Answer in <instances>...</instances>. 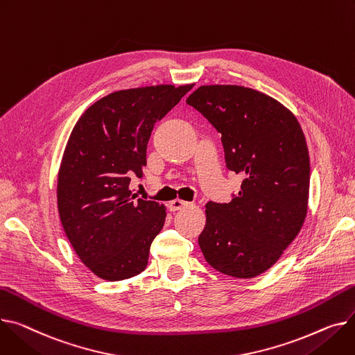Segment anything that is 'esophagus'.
I'll return each mask as SVG.
<instances>
[{
  "mask_svg": "<svg viewBox=\"0 0 355 355\" xmlns=\"http://www.w3.org/2000/svg\"><path fill=\"white\" fill-rule=\"evenodd\" d=\"M188 205V202L187 201H182V200H173L170 204H168V208H170V211H178V209H181V208H184V207H187Z\"/></svg>",
  "mask_w": 355,
  "mask_h": 355,
  "instance_id": "obj_1",
  "label": "esophagus"
}]
</instances>
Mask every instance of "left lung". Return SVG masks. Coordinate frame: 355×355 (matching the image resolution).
<instances>
[{"label":"left lung","mask_w":355,"mask_h":355,"mask_svg":"<svg viewBox=\"0 0 355 355\" xmlns=\"http://www.w3.org/2000/svg\"><path fill=\"white\" fill-rule=\"evenodd\" d=\"M221 134L225 164L241 174L231 202L208 201L198 244L207 263L234 278L275 264L300 232L310 190V157L297 118L266 94L202 85L187 98Z\"/></svg>","instance_id":"1"}]
</instances>
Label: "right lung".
<instances>
[{"instance_id": "obj_1", "label": "right lung", "mask_w": 355, "mask_h": 355, "mask_svg": "<svg viewBox=\"0 0 355 355\" xmlns=\"http://www.w3.org/2000/svg\"><path fill=\"white\" fill-rule=\"evenodd\" d=\"M193 85L121 89L92 104L77 121L58 174L61 224L81 261L100 278L120 281L144 271L164 205L135 198L147 144L158 120Z\"/></svg>"}]
</instances>
